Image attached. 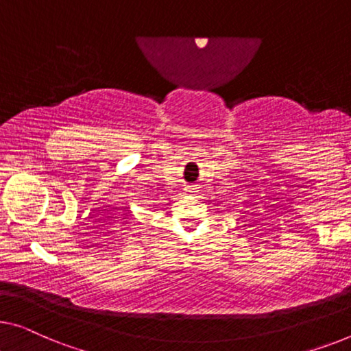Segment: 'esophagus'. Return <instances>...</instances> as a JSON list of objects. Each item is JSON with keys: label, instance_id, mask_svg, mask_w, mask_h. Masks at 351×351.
<instances>
[{"label": "esophagus", "instance_id": "34e87169", "mask_svg": "<svg viewBox=\"0 0 351 351\" xmlns=\"http://www.w3.org/2000/svg\"><path fill=\"white\" fill-rule=\"evenodd\" d=\"M189 192H195V191H192V189H191V191H189Z\"/></svg>", "mask_w": 351, "mask_h": 351}]
</instances>
